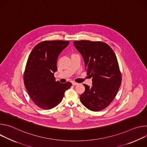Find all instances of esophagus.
<instances>
[{"mask_svg": "<svg viewBox=\"0 0 147 147\" xmlns=\"http://www.w3.org/2000/svg\"><path fill=\"white\" fill-rule=\"evenodd\" d=\"M72 84H73V86H77V85L78 84L77 83V82H74V81H73V82H72Z\"/></svg>", "mask_w": 147, "mask_h": 147, "instance_id": "obj_1", "label": "esophagus"}]
</instances>
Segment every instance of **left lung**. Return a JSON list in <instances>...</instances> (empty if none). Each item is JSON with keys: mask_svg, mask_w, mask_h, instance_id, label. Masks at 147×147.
I'll use <instances>...</instances> for the list:
<instances>
[{"mask_svg": "<svg viewBox=\"0 0 147 147\" xmlns=\"http://www.w3.org/2000/svg\"><path fill=\"white\" fill-rule=\"evenodd\" d=\"M73 42L84 60L87 74L92 77L91 87L84 84L86 90L80 100L90 111H102L113 101L121 82L116 55L103 42L81 40Z\"/></svg>", "mask_w": 147, "mask_h": 147, "instance_id": "1", "label": "left lung"}]
</instances>
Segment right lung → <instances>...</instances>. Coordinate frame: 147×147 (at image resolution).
<instances>
[{
    "mask_svg": "<svg viewBox=\"0 0 147 147\" xmlns=\"http://www.w3.org/2000/svg\"><path fill=\"white\" fill-rule=\"evenodd\" d=\"M69 44V40H45L38 44L29 55L24 83L30 98L41 109L56 107L72 86L70 82L56 81L54 77L58 56Z\"/></svg>",
    "mask_w": 147,
    "mask_h": 147,
    "instance_id": "obj_1",
    "label": "right lung"
}]
</instances>
